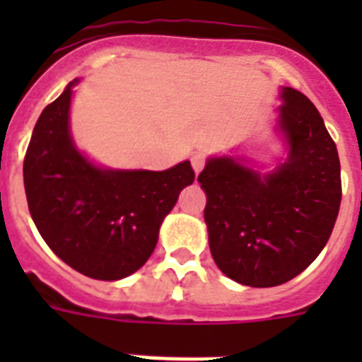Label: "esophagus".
Segmentation results:
<instances>
[{
    "label": "esophagus",
    "mask_w": 362,
    "mask_h": 362,
    "mask_svg": "<svg viewBox=\"0 0 362 362\" xmlns=\"http://www.w3.org/2000/svg\"><path fill=\"white\" fill-rule=\"evenodd\" d=\"M192 167H193V170H195V175H199V173L203 170V167H204V156H203V153H195V156H193Z\"/></svg>",
    "instance_id": "1"
}]
</instances>
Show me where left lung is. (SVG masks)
I'll return each mask as SVG.
<instances>
[{"instance_id":"1","label":"left lung","mask_w":362,"mask_h":362,"mask_svg":"<svg viewBox=\"0 0 362 362\" xmlns=\"http://www.w3.org/2000/svg\"><path fill=\"white\" fill-rule=\"evenodd\" d=\"M276 131L286 158L261 170L246 156H212L197 180L218 269L250 287H274L312 264L331 237L342 201L340 159L320 110L281 86Z\"/></svg>"}]
</instances>
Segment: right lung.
<instances>
[{
  "mask_svg": "<svg viewBox=\"0 0 362 362\" xmlns=\"http://www.w3.org/2000/svg\"><path fill=\"white\" fill-rule=\"evenodd\" d=\"M42 110L24 159L30 214L42 240L71 269L115 281L136 272L158 244L159 227L195 173L109 169L76 148L69 125L73 88Z\"/></svg>",
  "mask_w": 362,
  "mask_h": 362,
  "instance_id": "add662e5",
  "label": "right lung"
}]
</instances>
